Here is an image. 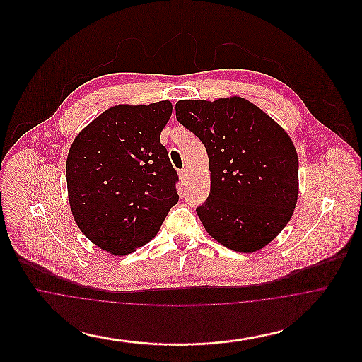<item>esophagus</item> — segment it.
Listing matches in <instances>:
<instances>
[{
	"instance_id": "obj_1",
	"label": "esophagus",
	"mask_w": 362,
	"mask_h": 362,
	"mask_svg": "<svg viewBox=\"0 0 362 362\" xmlns=\"http://www.w3.org/2000/svg\"><path fill=\"white\" fill-rule=\"evenodd\" d=\"M187 176H189V171H187V170H182V171H179V177H180L182 183H186Z\"/></svg>"
}]
</instances>
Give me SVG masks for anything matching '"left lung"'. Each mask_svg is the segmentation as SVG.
<instances>
[{
    "mask_svg": "<svg viewBox=\"0 0 362 362\" xmlns=\"http://www.w3.org/2000/svg\"><path fill=\"white\" fill-rule=\"evenodd\" d=\"M176 119L206 148L210 194L197 207L226 248L255 252L286 226L298 195V157L288 133L243 98L179 100Z\"/></svg>",
    "mask_w": 362,
    "mask_h": 362,
    "instance_id": "obj_1",
    "label": "left lung"
}]
</instances>
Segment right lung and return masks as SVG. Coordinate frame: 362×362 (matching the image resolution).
<instances>
[{
	"instance_id": "right-lung-1",
	"label": "right lung",
	"mask_w": 362,
	"mask_h": 362,
	"mask_svg": "<svg viewBox=\"0 0 362 362\" xmlns=\"http://www.w3.org/2000/svg\"><path fill=\"white\" fill-rule=\"evenodd\" d=\"M171 114L168 100L115 105L70 146V209L81 232L104 251L126 255L152 240L179 201L177 173L160 142Z\"/></svg>"
}]
</instances>
